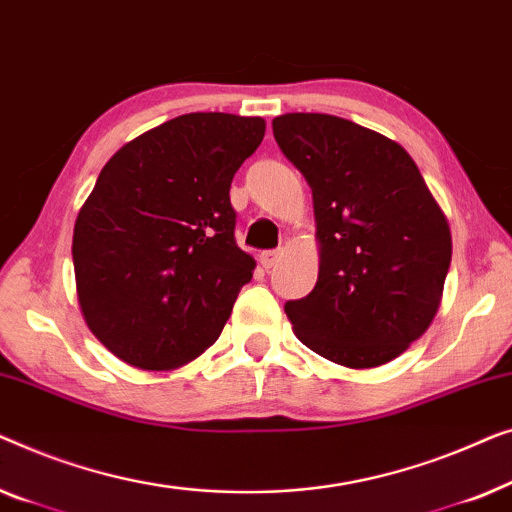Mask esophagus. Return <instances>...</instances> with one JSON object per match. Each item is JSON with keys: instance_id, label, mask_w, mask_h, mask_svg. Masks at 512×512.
<instances>
[{"instance_id": "esophagus-1", "label": "esophagus", "mask_w": 512, "mask_h": 512, "mask_svg": "<svg viewBox=\"0 0 512 512\" xmlns=\"http://www.w3.org/2000/svg\"><path fill=\"white\" fill-rule=\"evenodd\" d=\"M280 255H283V253H280V250H264V253L259 255V262H262L264 269H271V266L278 264Z\"/></svg>"}]
</instances>
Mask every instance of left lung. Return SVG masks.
I'll return each mask as SVG.
<instances>
[{
  "label": "left lung",
  "instance_id": "1",
  "mask_svg": "<svg viewBox=\"0 0 512 512\" xmlns=\"http://www.w3.org/2000/svg\"><path fill=\"white\" fill-rule=\"evenodd\" d=\"M313 190L320 273L287 301L299 341L350 369L399 357L434 320L452 259L448 220L397 141L327 113L273 118Z\"/></svg>",
  "mask_w": 512,
  "mask_h": 512
}]
</instances>
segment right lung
Listing matches in <instances>:
<instances>
[{
  "label": "right lung",
  "mask_w": 512,
  "mask_h": 512,
  "mask_svg": "<svg viewBox=\"0 0 512 512\" xmlns=\"http://www.w3.org/2000/svg\"><path fill=\"white\" fill-rule=\"evenodd\" d=\"M264 127L262 118L185 113L106 162L71 255L83 318L122 362L169 371L220 336L255 269L236 246L229 187Z\"/></svg>",
  "instance_id": "add662e5"
}]
</instances>
